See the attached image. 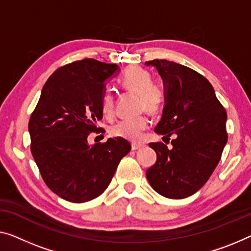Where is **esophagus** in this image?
Wrapping results in <instances>:
<instances>
[{
    "mask_svg": "<svg viewBox=\"0 0 251 251\" xmlns=\"http://www.w3.org/2000/svg\"><path fill=\"white\" fill-rule=\"evenodd\" d=\"M141 148H143V144H141V143H133L132 144V150H133V151H136V150L141 149Z\"/></svg>",
    "mask_w": 251,
    "mask_h": 251,
    "instance_id": "1",
    "label": "esophagus"
}]
</instances>
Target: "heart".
I'll list each match as a JSON object with an SVG mask.
<instances>
[{
    "label": "heart",
    "instance_id": "b5f03b06",
    "mask_svg": "<svg viewBox=\"0 0 251 251\" xmlns=\"http://www.w3.org/2000/svg\"><path fill=\"white\" fill-rule=\"evenodd\" d=\"M119 83L126 91L137 93L140 97L141 109L148 113L158 114L163 106L164 92L159 84L152 82V74L141 66H130L123 74ZM101 111L106 117L114 114V97L106 92L101 99ZM150 121L145 115L135 118L123 119L110 127V134L115 137L128 141H140L143 133L149 128Z\"/></svg>",
    "mask_w": 251,
    "mask_h": 251
}]
</instances>
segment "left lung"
<instances>
[{"label": "left lung", "instance_id": "1", "mask_svg": "<svg viewBox=\"0 0 251 251\" xmlns=\"http://www.w3.org/2000/svg\"><path fill=\"white\" fill-rule=\"evenodd\" d=\"M163 80L164 107L155 133L175 136L173 148L150 143L156 162L147 170L150 185L167 198L192 196L205 185L227 141L226 113L212 84L189 67L167 59L145 63Z\"/></svg>", "mask_w": 251, "mask_h": 251}]
</instances>
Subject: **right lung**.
Here are the masks:
<instances>
[{
	"mask_svg": "<svg viewBox=\"0 0 251 251\" xmlns=\"http://www.w3.org/2000/svg\"><path fill=\"white\" fill-rule=\"evenodd\" d=\"M118 72V65L93 58L59 67L30 116L32 156L45 184L63 200L84 203L101 195L130 151L121 137L88 143L89 134L101 129L97 122L102 118L106 82Z\"/></svg>",
	"mask_w": 251,
	"mask_h": 251,
	"instance_id": "1",
	"label": "right lung"
}]
</instances>
